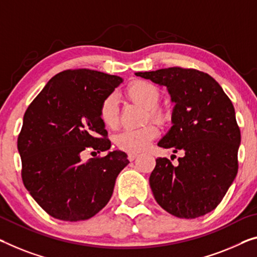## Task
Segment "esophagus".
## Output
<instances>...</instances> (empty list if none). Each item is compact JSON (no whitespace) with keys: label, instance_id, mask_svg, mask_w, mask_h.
Returning <instances> with one entry per match:
<instances>
[{"label":"esophagus","instance_id":"34e87169","mask_svg":"<svg viewBox=\"0 0 257 257\" xmlns=\"http://www.w3.org/2000/svg\"><path fill=\"white\" fill-rule=\"evenodd\" d=\"M137 158V155L136 153H128V159L129 162H134Z\"/></svg>","mask_w":257,"mask_h":257}]
</instances>
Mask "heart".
I'll return each mask as SVG.
<instances>
[{"label":"heart","instance_id":"obj_1","mask_svg":"<svg viewBox=\"0 0 257 257\" xmlns=\"http://www.w3.org/2000/svg\"><path fill=\"white\" fill-rule=\"evenodd\" d=\"M125 97L130 101L141 105L145 108L144 122L151 120L158 124H165L170 121L171 112L165 106L158 105L162 98L159 87L148 80H135L129 84L124 91ZM99 117L106 128L115 129L118 124V107L114 94H110L102 100L99 108ZM159 135L156 124L148 123L139 129H127L115 136V145L122 151L140 153L147 150L153 140Z\"/></svg>","mask_w":257,"mask_h":257}]
</instances>
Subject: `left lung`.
I'll return each instance as SVG.
<instances>
[{"mask_svg":"<svg viewBox=\"0 0 257 257\" xmlns=\"http://www.w3.org/2000/svg\"><path fill=\"white\" fill-rule=\"evenodd\" d=\"M135 75L167 87L175 104L173 125L158 145L185 153L178 166L167 158L156 159L149 182L157 203L186 219L211 212L238 173L241 135L232 101L211 76L196 69Z\"/></svg>","mask_w":257,"mask_h":257,"instance_id":"1","label":"left lung"}]
</instances>
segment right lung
<instances>
[{"label":"right lung","mask_w":257,"mask_h":257,"mask_svg":"<svg viewBox=\"0 0 257 257\" xmlns=\"http://www.w3.org/2000/svg\"><path fill=\"white\" fill-rule=\"evenodd\" d=\"M121 77L90 69H69L49 79L26 109L17 147L25 188L49 216L86 220L112 197L128 165L122 151L82 163L84 151H107L110 141L99 117L102 100Z\"/></svg>","instance_id":"1"}]
</instances>
